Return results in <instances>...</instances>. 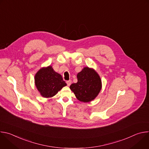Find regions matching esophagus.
Listing matches in <instances>:
<instances>
[{"instance_id": "obj_1", "label": "esophagus", "mask_w": 149, "mask_h": 149, "mask_svg": "<svg viewBox=\"0 0 149 149\" xmlns=\"http://www.w3.org/2000/svg\"><path fill=\"white\" fill-rule=\"evenodd\" d=\"M71 82H72L71 80H68V81H67V85H68V86H70V85L71 84Z\"/></svg>"}]
</instances>
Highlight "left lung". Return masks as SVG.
<instances>
[{"label": "left lung", "instance_id": "8db88e82", "mask_svg": "<svg viewBox=\"0 0 149 149\" xmlns=\"http://www.w3.org/2000/svg\"><path fill=\"white\" fill-rule=\"evenodd\" d=\"M78 82L72 84L70 88L77 98L84 102H88L95 98L101 91V80L93 69L85 67L77 74Z\"/></svg>", "mask_w": 149, "mask_h": 149}]
</instances>
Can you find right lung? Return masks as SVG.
Instances as JSON below:
<instances>
[{
	"label": "right lung",
	"instance_id": "obj_1",
	"mask_svg": "<svg viewBox=\"0 0 149 149\" xmlns=\"http://www.w3.org/2000/svg\"><path fill=\"white\" fill-rule=\"evenodd\" d=\"M35 86L40 95L45 98L54 96L67 86L62 76L51 66L40 68L35 76Z\"/></svg>",
	"mask_w": 149,
	"mask_h": 149
}]
</instances>
